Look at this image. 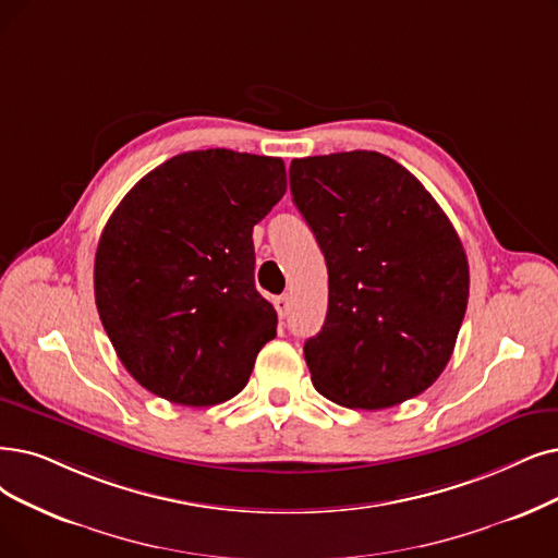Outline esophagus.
<instances>
[{"mask_svg":"<svg viewBox=\"0 0 558 558\" xmlns=\"http://www.w3.org/2000/svg\"><path fill=\"white\" fill-rule=\"evenodd\" d=\"M275 308H277L279 318H286V316H288V311H291V300H288V295H279V298H275Z\"/></svg>","mask_w":558,"mask_h":558,"instance_id":"1","label":"esophagus"}]
</instances>
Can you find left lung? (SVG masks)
Segmentation results:
<instances>
[{
    "label": "left lung",
    "mask_w": 558,
    "mask_h": 558,
    "mask_svg": "<svg viewBox=\"0 0 558 558\" xmlns=\"http://www.w3.org/2000/svg\"><path fill=\"white\" fill-rule=\"evenodd\" d=\"M293 202L325 254L329 302L304 343L311 383L352 410H385L447 368L470 300V265L439 204L375 150L291 162Z\"/></svg>",
    "instance_id": "8db88e82"
}]
</instances>
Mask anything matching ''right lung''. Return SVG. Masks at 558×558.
Instances as JSON below:
<instances>
[{
	"mask_svg": "<svg viewBox=\"0 0 558 558\" xmlns=\"http://www.w3.org/2000/svg\"><path fill=\"white\" fill-rule=\"evenodd\" d=\"M286 194L281 158L190 150L146 173L102 229L94 291L121 364L150 393L210 408L277 337L252 231Z\"/></svg>",
	"mask_w": 558,
	"mask_h": 558,
	"instance_id": "add662e5",
	"label": "right lung"
}]
</instances>
